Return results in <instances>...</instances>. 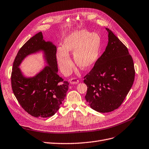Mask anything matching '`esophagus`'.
<instances>
[{
    "mask_svg": "<svg viewBox=\"0 0 149 149\" xmlns=\"http://www.w3.org/2000/svg\"><path fill=\"white\" fill-rule=\"evenodd\" d=\"M69 81L71 84H77V83H78L79 82V80L77 79V78H75V77H74V78L70 79Z\"/></svg>",
    "mask_w": 149,
    "mask_h": 149,
    "instance_id": "34e87169",
    "label": "esophagus"
}]
</instances>
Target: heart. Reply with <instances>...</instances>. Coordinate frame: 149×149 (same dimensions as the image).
I'll use <instances>...</instances> for the list:
<instances>
[{
	"label": "heart",
	"instance_id": "heart-1",
	"mask_svg": "<svg viewBox=\"0 0 149 149\" xmlns=\"http://www.w3.org/2000/svg\"><path fill=\"white\" fill-rule=\"evenodd\" d=\"M100 38L96 33L85 30L76 31L69 35L62 48L58 49L56 58L62 72L69 74L73 63L69 54L74 53V60L79 67L86 69L95 62L99 51Z\"/></svg>",
	"mask_w": 149,
	"mask_h": 149
}]
</instances>
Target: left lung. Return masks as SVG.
Wrapping results in <instances>:
<instances>
[{"mask_svg": "<svg viewBox=\"0 0 149 149\" xmlns=\"http://www.w3.org/2000/svg\"><path fill=\"white\" fill-rule=\"evenodd\" d=\"M106 29V49L83 80L88 87L86 102L100 113L113 111L122 105L135 76L133 60L127 47L110 30Z\"/></svg>", "mask_w": 149, "mask_h": 149, "instance_id": "obj_1", "label": "left lung"}]
</instances>
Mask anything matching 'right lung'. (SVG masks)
<instances>
[{"mask_svg":"<svg viewBox=\"0 0 149 149\" xmlns=\"http://www.w3.org/2000/svg\"><path fill=\"white\" fill-rule=\"evenodd\" d=\"M43 49L49 64L33 78L26 79L18 68L27 55ZM56 47L43 40L42 32L31 38L19 49L13 65V92L24 110L35 118H48L58 110L66 95L69 82L57 74Z\"/></svg>","mask_w":149,"mask_h":149,"instance_id":"obj_1","label":"right lung"}]
</instances>
